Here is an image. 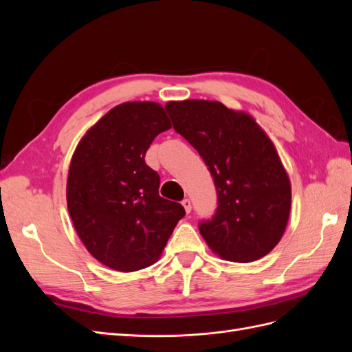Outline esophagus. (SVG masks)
Masks as SVG:
<instances>
[{
    "label": "esophagus",
    "instance_id": "obj_1",
    "mask_svg": "<svg viewBox=\"0 0 352 352\" xmlns=\"http://www.w3.org/2000/svg\"><path fill=\"white\" fill-rule=\"evenodd\" d=\"M182 206H184L185 211H186V212H188V214H189V212H190V210H192V204H190V201H189L188 198H185V199L182 201Z\"/></svg>",
    "mask_w": 352,
    "mask_h": 352
}]
</instances>
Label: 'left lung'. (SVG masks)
<instances>
[{
  "label": "left lung",
  "instance_id": "obj_1",
  "mask_svg": "<svg viewBox=\"0 0 352 352\" xmlns=\"http://www.w3.org/2000/svg\"><path fill=\"white\" fill-rule=\"evenodd\" d=\"M177 133L208 166L217 211L199 223L211 251L235 263L267 255L282 239L291 211V180L276 146L254 117L219 101H168Z\"/></svg>",
  "mask_w": 352,
  "mask_h": 352
}]
</instances>
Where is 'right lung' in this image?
I'll list each match as a JSON object with an SVG mask.
<instances>
[{
	"instance_id": "add662e5",
	"label": "right lung",
	"mask_w": 352,
	"mask_h": 352,
	"mask_svg": "<svg viewBox=\"0 0 352 352\" xmlns=\"http://www.w3.org/2000/svg\"><path fill=\"white\" fill-rule=\"evenodd\" d=\"M172 127L163 105H116L95 123L73 153L67 210L94 258L117 272H136L162 255L177 221L179 202L160 197V176L145 163L154 138Z\"/></svg>"
}]
</instances>
